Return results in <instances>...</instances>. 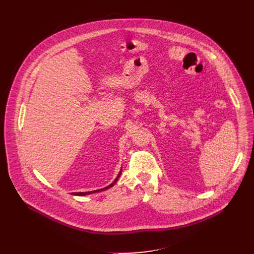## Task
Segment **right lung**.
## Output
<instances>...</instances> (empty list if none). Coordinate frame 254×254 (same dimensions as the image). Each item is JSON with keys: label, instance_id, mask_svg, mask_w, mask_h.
I'll list each match as a JSON object with an SVG mask.
<instances>
[{"label": "right lung", "instance_id": "add662e5", "mask_svg": "<svg viewBox=\"0 0 254 254\" xmlns=\"http://www.w3.org/2000/svg\"><path fill=\"white\" fill-rule=\"evenodd\" d=\"M120 174H122V171L119 172V174L117 175V177H116V179L110 184V185H108L107 186V188H105V189H102V190H93V191H86V192H73V194H75V195H85V194H90V193H93V192H99V191H102V190H108V189H110V188H112V186L117 182V180H118V178H119V176H120Z\"/></svg>", "mask_w": 254, "mask_h": 254}]
</instances>
